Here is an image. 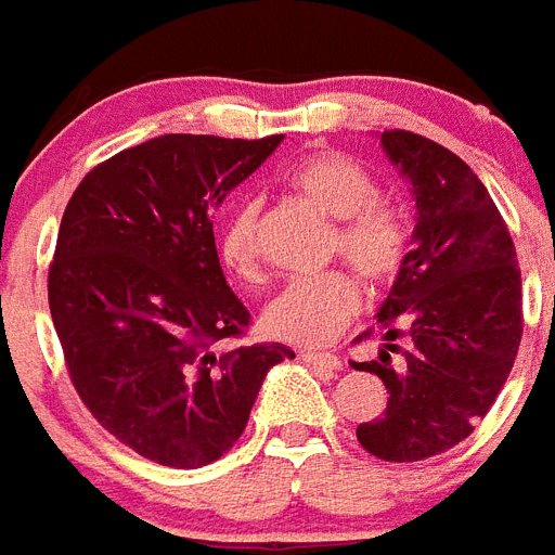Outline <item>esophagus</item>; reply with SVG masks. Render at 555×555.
<instances>
[{
    "label": "esophagus",
    "instance_id": "34e87169",
    "mask_svg": "<svg viewBox=\"0 0 555 555\" xmlns=\"http://www.w3.org/2000/svg\"><path fill=\"white\" fill-rule=\"evenodd\" d=\"M306 363H312V366H321L326 372H340L344 370V361H340L338 354H321V352H300Z\"/></svg>",
    "mask_w": 555,
    "mask_h": 555
}]
</instances>
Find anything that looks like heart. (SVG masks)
<instances>
[{"instance_id":"heart-1","label":"heart","mask_w":555,"mask_h":555,"mask_svg":"<svg viewBox=\"0 0 555 555\" xmlns=\"http://www.w3.org/2000/svg\"><path fill=\"white\" fill-rule=\"evenodd\" d=\"M292 192L340 220L332 251H338L354 272L372 286H387L401 272L410 229L396 206L378 201V185L354 159L338 152H314L286 171ZM257 217L260 206L243 201L225 217L217 251L229 272L255 278ZM361 306V289L352 274L326 272L318 278H295L263 309V332L269 338L321 347L330 344Z\"/></svg>"}]
</instances>
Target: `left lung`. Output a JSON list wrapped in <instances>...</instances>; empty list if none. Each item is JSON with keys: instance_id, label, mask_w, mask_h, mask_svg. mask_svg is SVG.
Segmentation results:
<instances>
[{"instance_id": "left-lung-1", "label": "left lung", "mask_w": 555, "mask_h": 555, "mask_svg": "<svg viewBox=\"0 0 555 555\" xmlns=\"http://www.w3.org/2000/svg\"><path fill=\"white\" fill-rule=\"evenodd\" d=\"M380 149L415 197V232L378 309L387 412L358 427L366 453L421 461L473 433L502 392L521 340V269L493 197L444 145L384 131ZM408 338L402 353L395 340ZM389 351L402 358L391 363Z\"/></svg>"}]
</instances>
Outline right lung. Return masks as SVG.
Listing matches in <instances>:
<instances>
[{"label":"right lung","mask_w":555,"mask_h":555,"mask_svg":"<svg viewBox=\"0 0 555 555\" xmlns=\"http://www.w3.org/2000/svg\"><path fill=\"white\" fill-rule=\"evenodd\" d=\"M283 137L163 134L114 154L62 215L48 304L91 415L134 453L206 467L243 436L283 344L220 349L249 323L211 217Z\"/></svg>","instance_id":"add662e5"}]
</instances>
